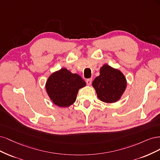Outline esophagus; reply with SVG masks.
I'll return each mask as SVG.
<instances>
[{"label":"esophagus","mask_w":160,"mask_h":160,"mask_svg":"<svg viewBox=\"0 0 160 160\" xmlns=\"http://www.w3.org/2000/svg\"><path fill=\"white\" fill-rule=\"evenodd\" d=\"M92 78H89V79H87V80H86V84H87V85H88V86H90V85L91 84V83H92Z\"/></svg>","instance_id":"34e87169"}]
</instances>
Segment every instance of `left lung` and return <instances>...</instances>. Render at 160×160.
<instances>
[{
    "label": "left lung",
    "instance_id": "8db88e82",
    "mask_svg": "<svg viewBox=\"0 0 160 160\" xmlns=\"http://www.w3.org/2000/svg\"><path fill=\"white\" fill-rule=\"evenodd\" d=\"M126 85V79L122 72L108 64L101 67L100 75L92 82L98 98L106 103H114L119 100Z\"/></svg>",
    "mask_w": 160,
    "mask_h": 160
}]
</instances>
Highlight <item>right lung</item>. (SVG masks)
<instances>
[{
  "label": "right lung",
  "instance_id": "right-lung-1",
  "mask_svg": "<svg viewBox=\"0 0 160 160\" xmlns=\"http://www.w3.org/2000/svg\"><path fill=\"white\" fill-rule=\"evenodd\" d=\"M85 86V81L78 74L62 68L48 77L46 90L55 105L64 108L74 104L79 89Z\"/></svg>",
  "mask_w": 160,
  "mask_h": 160
}]
</instances>
